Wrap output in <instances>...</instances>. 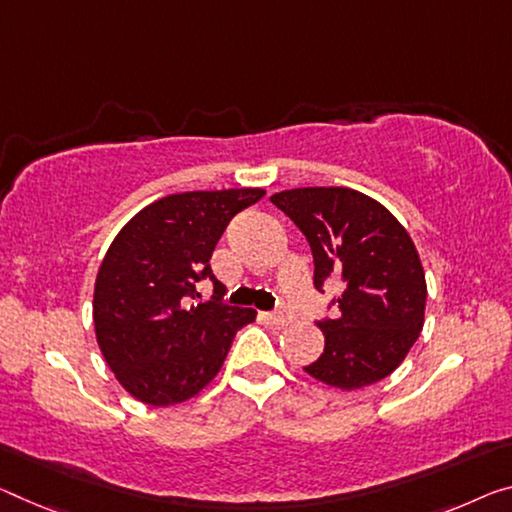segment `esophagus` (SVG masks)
I'll return each instance as SVG.
<instances>
[{
  "instance_id": "esophagus-1",
  "label": "esophagus",
  "mask_w": 512,
  "mask_h": 512,
  "mask_svg": "<svg viewBox=\"0 0 512 512\" xmlns=\"http://www.w3.org/2000/svg\"><path fill=\"white\" fill-rule=\"evenodd\" d=\"M263 320L270 322V325H274V327H283V325H288V322H290V316H288V313H281V311H272V313H263Z\"/></svg>"
}]
</instances>
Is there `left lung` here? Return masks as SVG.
Listing matches in <instances>:
<instances>
[{
    "label": "left lung",
    "mask_w": 512,
    "mask_h": 512,
    "mask_svg": "<svg viewBox=\"0 0 512 512\" xmlns=\"http://www.w3.org/2000/svg\"><path fill=\"white\" fill-rule=\"evenodd\" d=\"M311 245L313 283L341 277L325 352L304 366L327 387L355 391L403 364L426 320V272L410 233L380 201L350 187H297L270 196Z\"/></svg>",
    "instance_id": "8db88e82"
}]
</instances>
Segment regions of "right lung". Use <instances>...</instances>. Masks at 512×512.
<instances>
[{
	"label": "right lung",
	"instance_id": "add662e5",
	"mask_svg": "<svg viewBox=\"0 0 512 512\" xmlns=\"http://www.w3.org/2000/svg\"><path fill=\"white\" fill-rule=\"evenodd\" d=\"M261 187L162 196L123 226L93 288V327L102 357L132 398L178 405L215 380L254 309L199 302L210 256L235 212L263 199Z\"/></svg>",
	"mask_w": 512,
	"mask_h": 512
}]
</instances>
